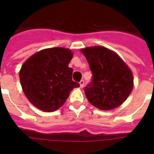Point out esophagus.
<instances>
[{"instance_id": "1", "label": "esophagus", "mask_w": 154, "mask_h": 154, "mask_svg": "<svg viewBox=\"0 0 154 154\" xmlns=\"http://www.w3.org/2000/svg\"><path fill=\"white\" fill-rule=\"evenodd\" d=\"M79 84H80V87H81V88H83L85 85V82L83 81V80H82V81L79 82Z\"/></svg>"}]
</instances>
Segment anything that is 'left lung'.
Returning a JSON list of instances; mask_svg holds the SVG:
<instances>
[{
    "mask_svg": "<svg viewBox=\"0 0 154 154\" xmlns=\"http://www.w3.org/2000/svg\"><path fill=\"white\" fill-rule=\"evenodd\" d=\"M81 51L93 73L92 82L85 88L89 102L102 110L120 106L134 87L130 69L117 53L105 47H87Z\"/></svg>",
    "mask_w": 154,
    "mask_h": 154,
    "instance_id": "1",
    "label": "left lung"
}]
</instances>
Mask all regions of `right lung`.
Masks as SVG:
<instances>
[{"label": "right lung", "mask_w": 154, "mask_h": 154, "mask_svg": "<svg viewBox=\"0 0 154 154\" xmlns=\"http://www.w3.org/2000/svg\"><path fill=\"white\" fill-rule=\"evenodd\" d=\"M70 49L50 48L31 56L19 72L23 92L37 109L53 112L66 101L70 92L80 85L72 80Z\"/></svg>", "instance_id": "1"}]
</instances>
